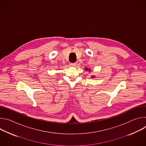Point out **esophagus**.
I'll return each mask as SVG.
<instances>
[{"mask_svg": "<svg viewBox=\"0 0 146 146\" xmlns=\"http://www.w3.org/2000/svg\"><path fill=\"white\" fill-rule=\"evenodd\" d=\"M70 66H73V67H74V66H76L77 65V64H76V63L70 64Z\"/></svg>", "mask_w": 146, "mask_h": 146, "instance_id": "1", "label": "esophagus"}]
</instances>
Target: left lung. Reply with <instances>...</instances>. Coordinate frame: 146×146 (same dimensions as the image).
<instances>
[{
    "mask_svg": "<svg viewBox=\"0 0 146 146\" xmlns=\"http://www.w3.org/2000/svg\"><path fill=\"white\" fill-rule=\"evenodd\" d=\"M85 69H86V70H87V71H88L89 72H91V69H88L87 68H85ZM94 77H95V76H91V78H94Z\"/></svg>",
    "mask_w": 146,
    "mask_h": 146,
    "instance_id": "8db88e82",
    "label": "left lung"
}]
</instances>
